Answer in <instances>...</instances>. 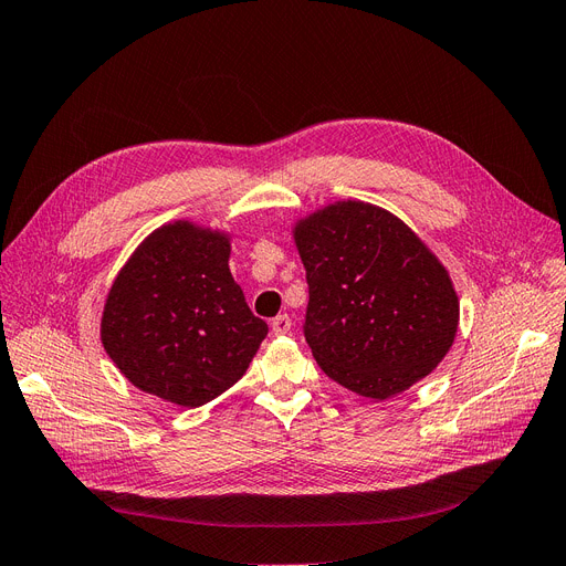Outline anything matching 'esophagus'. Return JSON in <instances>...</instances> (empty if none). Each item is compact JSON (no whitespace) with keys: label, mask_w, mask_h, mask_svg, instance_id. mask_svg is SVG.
Listing matches in <instances>:
<instances>
[{"label":"esophagus","mask_w":566,"mask_h":566,"mask_svg":"<svg viewBox=\"0 0 566 566\" xmlns=\"http://www.w3.org/2000/svg\"><path fill=\"white\" fill-rule=\"evenodd\" d=\"M272 333L275 336H286V333H291V317L289 315H277L275 319H272Z\"/></svg>","instance_id":"1"}]
</instances>
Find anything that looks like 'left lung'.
<instances>
[{"instance_id":"1","label":"left lung","mask_w":566,"mask_h":566,"mask_svg":"<svg viewBox=\"0 0 566 566\" xmlns=\"http://www.w3.org/2000/svg\"><path fill=\"white\" fill-rule=\"evenodd\" d=\"M294 240L310 291L303 333L331 380L385 401L443 361L459 301L448 270L401 219L347 200L298 221Z\"/></svg>"}]
</instances>
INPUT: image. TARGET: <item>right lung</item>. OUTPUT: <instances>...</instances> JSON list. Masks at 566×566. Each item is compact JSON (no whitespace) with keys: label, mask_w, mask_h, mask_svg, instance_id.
Segmentation results:
<instances>
[{"label":"right lung","mask_w":566,"mask_h":566,"mask_svg":"<svg viewBox=\"0 0 566 566\" xmlns=\"http://www.w3.org/2000/svg\"><path fill=\"white\" fill-rule=\"evenodd\" d=\"M228 256V235L175 221L120 268L99 333L135 387L198 408L242 378L268 324L249 310Z\"/></svg>","instance_id":"add662e5"}]
</instances>
